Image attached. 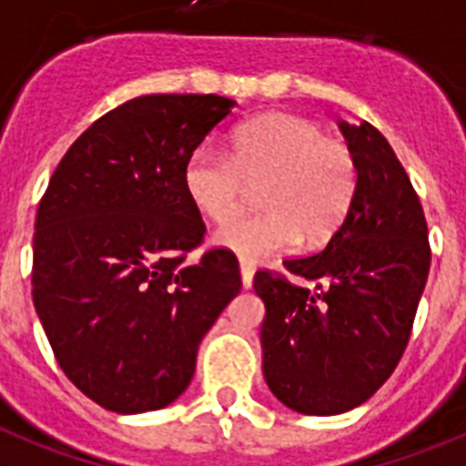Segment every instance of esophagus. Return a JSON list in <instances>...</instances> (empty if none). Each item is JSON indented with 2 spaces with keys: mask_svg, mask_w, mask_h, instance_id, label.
<instances>
[{
  "mask_svg": "<svg viewBox=\"0 0 466 466\" xmlns=\"http://www.w3.org/2000/svg\"><path fill=\"white\" fill-rule=\"evenodd\" d=\"M240 276H242V288L252 286V279H255V264L249 259H240Z\"/></svg>",
  "mask_w": 466,
  "mask_h": 466,
  "instance_id": "1",
  "label": "esophagus"
}]
</instances>
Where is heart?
<instances>
[{
    "label": "heart",
    "mask_w": 466,
    "mask_h": 466,
    "mask_svg": "<svg viewBox=\"0 0 466 466\" xmlns=\"http://www.w3.org/2000/svg\"><path fill=\"white\" fill-rule=\"evenodd\" d=\"M249 185L262 186L265 211L221 226L214 240L242 259H261L299 240H329L355 205L360 168L352 149L319 123L276 111L238 126L230 155L202 145L183 167L187 199L214 224L235 216Z\"/></svg>",
    "instance_id": "heart-1"
}]
</instances>
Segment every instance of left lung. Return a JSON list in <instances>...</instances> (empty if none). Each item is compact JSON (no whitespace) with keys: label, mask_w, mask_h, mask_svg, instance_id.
Returning a JSON list of instances; mask_svg holds the SVG:
<instances>
[{"label":"left lung","mask_w":466,"mask_h":466,"mask_svg":"<svg viewBox=\"0 0 466 466\" xmlns=\"http://www.w3.org/2000/svg\"><path fill=\"white\" fill-rule=\"evenodd\" d=\"M360 186L321 252L286 259L304 282L261 268L264 379L286 407L329 417L367 402L398 367L424 293L431 248L424 209L393 147L371 123L340 121Z\"/></svg>","instance_id":"obj_1"}]
</instances>
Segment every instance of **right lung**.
I'll return each mask as SVG.
<instances>
[{"instance_id": "right-lung-1", "label": "right lung", "mask_w": 466, "mask_h": 466, "mask_svg": "<svg viewBox=\"0 0 466 466\" xmlns=\"http://www.w3.org/2000/svg\"><path fill=\"white\" fill-rule=\"evenodd\" d=\"M236 102L145 95L73 142L49 178L33 236V302L73 386L104 410L171 405L198 348L230 299L240 267L205 240L183 167Z\"/></svg>"}]
</instances>
